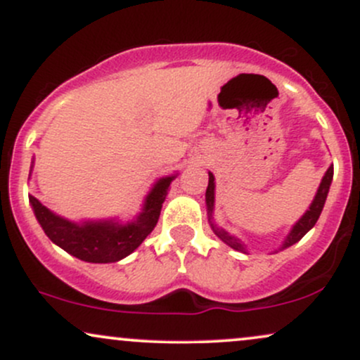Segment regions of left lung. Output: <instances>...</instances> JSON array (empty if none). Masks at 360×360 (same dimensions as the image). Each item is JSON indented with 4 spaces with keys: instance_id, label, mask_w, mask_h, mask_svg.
<instances>
[{
    "instance_id": "1",
    "label": "left lung",
    "mask_w": 360,
    "mask_h": 360,
    "mask_svg": "<svg viewBox=\"0 0 360 360\" xmlns=\"http://www.w3.org/2000/svg\"><path fill=\"white\" fill-rule=\"evenodd\" d=\"M208 177L210 179H208V188H206L205 201H206V213H208L210 226H212L214 235H217V237L220 238L223 243H226L229 247H232L233 250L243 252V254H249L247 245L240 240V238L235 237V235H232V233H229L225 229L218 226L217 221H214L213 213H214V188H217V183H214L213 172H208ZM332 179H333V166H330L328 169H326L325 176L321 177V183H320V186H318L315 198H313V201L309 203L308 210L301 214L300 220L291 226V230H289L286 237H284V240H283V243H281V247L278 250H284V249H288V247L295 245L296 242H300L301 238H303L304 235H307L309 230L315 226V223L318 221V218H320V214H321V210H323V206H325L326 196H328V191H330V184H332Z\"/></svg>"
}]
</instances>
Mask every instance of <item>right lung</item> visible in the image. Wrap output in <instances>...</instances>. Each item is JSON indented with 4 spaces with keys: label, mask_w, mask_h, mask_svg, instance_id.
Returning <instances> with one entry per match:
<instances>
[{
    "label": "right lung",
    "mask_w": 360,
    "mask_h": 360,
    "mask_svg": "<svg viewBox=\"0 0 360 360\" xmlns=\"http://www.w3.org/2000/svg\"><path fill=\"white\" fill-rule=\"evenodd\" d=\"M34 164L35 159H32L30 176ZM177 174L179 172L159 177L143 198L140 212L127 221L120 220L118 217L74 221L53 213L32 194H28V200L45 235L62 250L84 262H118L137 249L155 229L162 203Z\"/></svg>",
    "instance_id": "add662e5"
}]
</instances>
